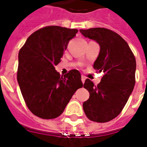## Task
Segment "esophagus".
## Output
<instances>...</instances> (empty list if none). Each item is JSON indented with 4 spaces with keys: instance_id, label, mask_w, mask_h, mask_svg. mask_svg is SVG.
Here are the masks:
<instances>
[{
    "instance_id": "34e87169",
    "label": "esophagus",
    "mask_w": 147,
    "mask_h": 147,
    "mask_svg": "<svg viewBox=\"0 0 147 147\" xmlns=\"http://www.w3.org/2000/svg\"><path fill=\"white\" fill-rule=\"evenodd\" d=\"M81 79H82V83H84L85 80H86V77H85L84 76H82V77H81Z\"/></svg>"
}]
</instances>
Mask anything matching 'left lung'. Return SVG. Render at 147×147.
I'll return each mask as SVG.
<instances>
[{
  "instance_id": "left-lung-1",
  "label": "left lung",
  "mask_w": 147,
  "mask_h": 147,
  "mask_svg": "<svg viewBox=\"0 0 147 147\" xmlns=\"http://www.w3.org/2000/svg\"><path fill=\"white\" fill-rule=\"evenodd\" d=\"M79 31L100 45L93 68L104 72L97 86L89 79L85 81L83 87L89 91L90 98L82 104L83 110L90 120L107 122L120 114L132 93L136 58L125 40L110 29L91 28Z\"/></svg>"
}]
</instances>
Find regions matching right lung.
Masks as SVG:
<instances>
[{
    "instance_id": "add662e5",
    "label": "right lung",
    "mask_w": 147,
    "mask_h": 147,
    "mask_svg": "<svg viewBox=\"0 0 147 147\" xmlns=\"http://www.w3.org/2000/svg\"><path fill=\"white\" fill-rule=\"evenodd\" d=\"M77 32L76 29L44 27L33 32L19 51L18 83L28 108L39 118H57L83 86L78 70L64 76L55 70Z\"/></svg>"
}]
</instances>
